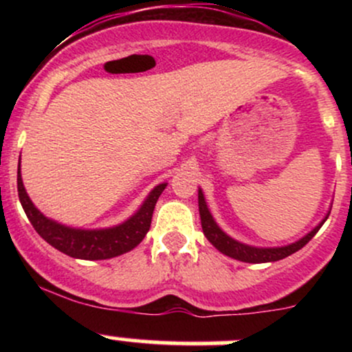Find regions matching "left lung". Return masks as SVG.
I'll return each mask as SVG.
<instances>
[{"instance_id": "1", "label": "left lung", "mask_w": 352, "mask_h": 352, "mask_svg": "<svg viewBox=\"0 0 352 352\" xmlns=\"http://www.w3.org/2000/svg\"><path fill=\"white\" fill-rule=\"evenodd\" d=\"M199 212H200V220H201V230H204V235L207 236V240L212 243L220 253L227 254V256L233 258V260L245 261V263H272V261L283 260V258L289 256V254L296 253L298 250H301L308 241L318 233V230L322 227L326 220H328L329 212L326 213V217L322 218L321 221L311 230L309 233H306L305 236H301L300 240L293 241L289 245L283 246H253L241 243V241L235 240L227 233L223 232L213 218L212 213H210L207 200H205L204 192L199 188Z\"/></svg>"}]
</instances>
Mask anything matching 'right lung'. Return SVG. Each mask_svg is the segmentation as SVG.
<instances>
[{
    "label": "right lung",
    "mask_w": 352,
    "mask_h": 352,
    "mask_svg": "<svg viewBox=\"0 0 352 352\" xmlns=\"http://www.w3.org/2000/svg\"><path fill=\"white\" fill-rule=\"evenodd\" d=\"M167 184H159L151 190L134 215L122 223L107 228H74L47 218L31 201L21 177V157L18 167V195L24 213L30 218L36 232L56 250L79 260H109L134 250L147 235L152 223V213L157 200L162 195Z\"/></svg>",
    "instance_id": "right-lung-1"
}]
</instances>
